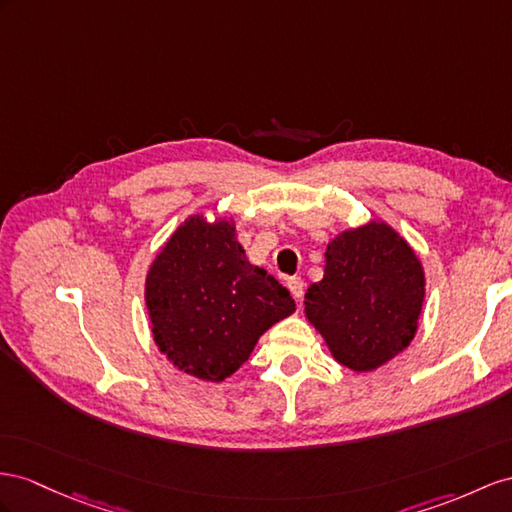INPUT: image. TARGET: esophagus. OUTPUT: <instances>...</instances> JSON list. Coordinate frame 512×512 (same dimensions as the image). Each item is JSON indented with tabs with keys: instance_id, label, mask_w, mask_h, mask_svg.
<instances>
[{
	"instance_id": "34e87169",
	"label": "esophagus",
	"mask_w": 512,
	"mask_h": 512,
	"mask_svg": "<svg viewBox=\"0 0 512 512\" xmlns=\"http://www.w3.org/2000/svg\"><path fill=\"white\" fill-rule=\"evenodd\" d=\"M287 290L292 292V296H294L296 300L303 298V292H305V283H303V279H298V277L287 279Z\"/></svg>"
}]
</instances>
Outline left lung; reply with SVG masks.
Here are the masks:
<instances>
[{"label": "left lung", "mask_w": 512, "mask_h": 512, "mask_svg": "<svg viewBox=\"0 0 512 512\" xmlns=\"http://www.w3.org/2000/svg\"><path fill=\"white\" fill-rule=\"evenodd\" d=\"M324 277L305 294V316L335 361L372 372L409 346L424 305L422 261L383 220L342 231L326 246Z\"/></svg>", "instance_id": "1"}]
</instances>
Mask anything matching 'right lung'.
Returning a JSON list of instances; mask_svg holds the SVG:
<instances>
[{"label": "right lung", "mask_w": 512, "mask_h": 512, "mask_svg": "<svg viewBox=\"0 0 512 512\" xmlns=\"http://www.w3.org/2000/svg\"><path fill=\"white\" fill-rule=\"evenodd\" d=\"M153 342L181 372L220 383L251 357L294 298L246 259L229 218L190 216L155 255L144 283Z\"/></svg>", "instance_id": "obj_1"}]
</instances>
